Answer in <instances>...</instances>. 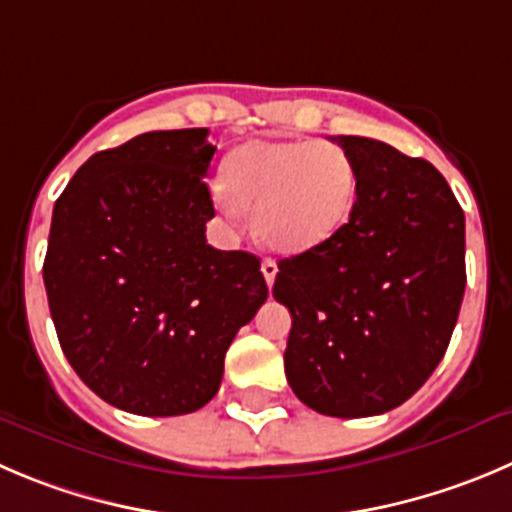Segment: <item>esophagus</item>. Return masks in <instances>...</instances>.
Wrapping results in <instances>:
<instances>
[{"instance_id": "1", "label": "esophagus", "mask_w": 512, "mask_h": 512, "mask_svg": "<svg viewBox=\"0 0 512 512\" xmlns=\"http://www.w3.org/2000/svg\"><path fill=\"white\" fill-rule=\"evenodd\" d=\"M261 271H264L266 284L274 286L276 274H279V266H276V261H274V259H264V261H261Z\"/></svg>"}]
</instances>
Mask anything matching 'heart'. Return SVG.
I'll list each match as a JSON object with an SVG mask.
<instances>
[{
    "label": "heart",
    "instance_id": "obj_1",
    "mask_svg": "<svg viewBox=\"0 0 512 512\" xmlns=\"http://www.w3.org/2000/svg\"><path fill=\"white\" fill-rule=\"evenodd\" d=\"M213 201L238 223L256 208V231L271 248L321 246L352 216L357 165L332 140H251L228 155Z\"/></svg>",
    "mask_w": 512,
    "mask_h": 512
}]
</instances>
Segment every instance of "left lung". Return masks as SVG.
<instances>
[{
  "label": "left lung",
  "instance_id": "obj_1",
  "mask_svg": "<svg viewBox=\"0 0 512 512\" xmlns=\"http://www.w3.org/2000/svg\"><path fill=\"white\" fill-rule=\"evenodd\" d=\"M332 140L357 165V203L329 241L279 261L284 369L311 410L372 417L407 402L445 357L467 281L465 213L427 160Z\"/></svg>",
  "mask_w": 512,
  "mask_h": 512
}]
</instances>
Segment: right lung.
<instances>
[{
	"mask_svg": "<svg viewBox=\"0 0 512 512\" xmlns=\"http://www.w3.org/2000/svg\"><path fill=\"white\" fill-rule=\"evenodd\" d=\"M206 128L95 153L52 211L45 289L77 377L118 410L173 417L216 397L223 359L269 296L261 261L206 241Z\"/></svg>",
	"mask_w": 512,
	"mask_h": 512,
	"instance_id": "right-lung-1",
	"label": "right lung"
}]
</instances>
